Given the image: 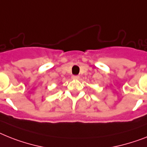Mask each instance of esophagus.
Returning a JSON list of instances; mask_svg holds the SVG:
<instances>
[{
    "label": "esophagus",
    "instance_id": "obj_1",
    "mask_svg": "<svg viewBox=\"0 0 147 147\" xmlns=\"http://www.w3.org/2000/svg\"><path fill=\"white\" fill-rule=\"evenodd\" d=\"M72 79L73 80H78V79H80V76L74 75V76H72Z\"/></svg>",
    "mask_w": 147,
    "mask_h": 147
}]
</instances>
